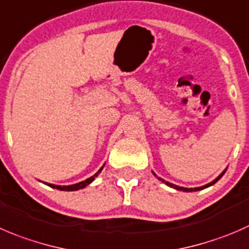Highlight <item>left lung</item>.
Returning <instances> with one entry per match:
<instances>
[{
  "instance_id": "left-lung-1",
  "label": "left lung",
  "mask_w": 249,
  "mask_h": 249,
  "mask_svg": "<svg viewBox=\"0 0 249 249\" xmlns=\"http://www.w3.org/2000/svg\"><path fill=\"white\" fill-rule=\"evenodd\" d=\"M226 171V170H225ZM225 171H223V173L220 174V175L218 176V178H215V180L214 181H212V182H209V183H207V185H204V186H202V187H195V189H187V187H180V186H176V185H174V183H170V182H168V181H165V180H163V178H158L159 180L160 181H163V182H165L166 185L168 186H170V187H173V189H175V190H178V191H185V192H192V191H198V190H203V189H206V187H209V186H212V185H214V183L216 182V181L219 180V178H221V176L224 175V174H225ZM154 174V173H153ZM154 175H156V174H154ZM157 176V175H156Z\"/></svg>"
}]
</instances>
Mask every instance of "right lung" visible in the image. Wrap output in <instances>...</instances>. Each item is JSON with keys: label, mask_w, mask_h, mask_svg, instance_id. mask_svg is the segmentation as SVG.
Segmentation results:
<instances>
[{"label": "right lung", "mask_w": 249, "mask_h": 249, "mask_svg": "<svg viewBox=\"0 0 249 249\" xmlns=\"http://www.w3.org/2000/svg\"><path fill=\"white\" fill-rule=\"evenodd\" d=\"M102 169H103V166L97 171V173L95 174V175L91 176V178H86L85 181H81V182H79V183H74V185H69V186H57V185H52V183H50V186L51 187H53V189L60 190V191H76V190L84 189V187H86L89 183L92 182V181L95 180L96 176L101 173V170H102Z\"/></svg>", "instance_id": "obj_1"}]
</instances>
